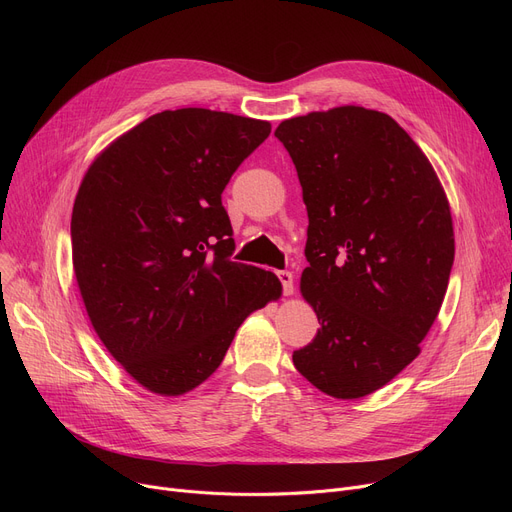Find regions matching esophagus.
Masks as SVG:
<instances>
[{"instance_id": "34e87169", "label": "esophagus", "mask_w": 512, "mask_h": 512, "mask_svg": "<svg viewBox=\"0 0 512 512\" xmlns=\"http://www.w3.org/2000/svg\"><path fill=\"white\" fill-rule=\"evenodd\" d=\"M278 280L282 282V292L286 294V297H290V294L294 292V284H292V274L288 270H282L278 272Z\"/></svg>"}]
</instances>
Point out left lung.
<instances>
[{"mask_svg": "<svg viewBox=\"0 0 512 512\" xmlns=\"http://www.w3.org/2000/svg\"><path fill=\"white\" fill-rule=\"evenodd\" d=\"M297 168L309 228L301 292L317 313L292 363L334 398L386 386L438 317L454 261L444 188L388 114L342 105L276 128Z\"/></svg>", "mask_w": 512, "mask_h": 512, "instance_id": "1", "label": "left lung"}]
</instances>
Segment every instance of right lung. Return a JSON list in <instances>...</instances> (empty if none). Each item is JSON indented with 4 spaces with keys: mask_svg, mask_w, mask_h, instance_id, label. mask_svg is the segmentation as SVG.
<instances>
[{
    "mask_svg": "<svg viewBox=\"0 0 512 512\" xmlns=\"http://www.w3.org/2000/svg\"><path fill=\"white\" fill-rule=\"evenodd\" d=\"M272 124L203 107L155 114L99 153L72 209V263L91 324L147 390L180 396L220 367L282 284L232 261L222 193Z\"/></svg>",
    "mask_w": 512,
    "mask_h": 512,
    "instance_id": "1",
    "label": "right lung"
}]
</instances>
